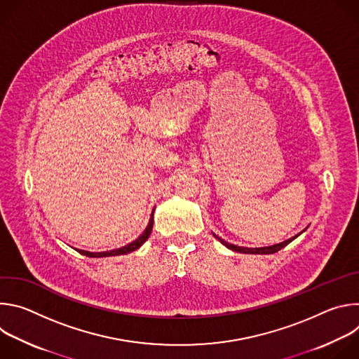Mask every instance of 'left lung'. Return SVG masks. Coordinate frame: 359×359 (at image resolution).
<instances>
[{"label": "left lung", "mask_w": 359, "mask_h": 359, "mask_svg": "<svg viewBox=\"0 0 359 359\" xmlns=\"http://www.w3.org/2000/svg\"><path fill=\"white\" fill-rule=\"evenodd\" d=\"M301 234V233H299ZM213 236L223 244V245H226L227 248H230V250H233V251H237V252H244V254H274V252H277L278 250H281V248H284L287 244H290L294 238H297V236L295 237H291V238H288V240H285V241H283V243H278V244H274V245H269V247H255V248H248V247H240V245H234V244H230V243H227V241H224L223 238H220L219 236H216L215 233H213Z\"/></svg>", "instance_id": "left-lung-1"}]
</instances>
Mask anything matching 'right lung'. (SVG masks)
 I'll use <instances>...</instances> for the list:
<instances>
[{"instance_id":"1","label":"right lung","mask_w":359,"mask_h":359,"mask_svg":"<svg viewBox=\"0 0 359 359\" xmlns=\"http://www.w3.org/2000/svg\"><path fill=\"white\" fill-rule=\"evenodd\" d=\"M153 212H155V209H153ZM153 212L150 215V219H149V224L147 227L144 229V231L132 243H129L128 245H123L121 248H116V250H111V251H100V252H90V251H85V250H76L78 252L83 254V255H88V257H111V255H121V254H128V252H132L135 250H137L150 236L151 233V229H153Z\"/></svg>"}]
</instances>
